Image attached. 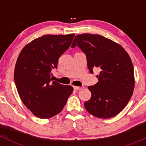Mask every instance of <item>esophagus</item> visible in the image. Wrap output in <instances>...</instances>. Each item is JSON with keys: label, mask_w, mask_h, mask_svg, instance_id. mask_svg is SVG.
I'll use <instances>...</instances> for the list:
<instances>
[{"label": "esophagus", "mask_w": 146, "mask_h": 146, "mask_svg": "<svg viewBox=\"0 0 146 146\" xmlns=\"http://www.w3.org/2000/svg\"><path fill=\"white\" fill-rule=\"evenodd\" d=\"M82 88V87H80V86H73V88H74V90H80V89H81Z\"/></svg>", "instance_id": "1"}]
</instances>
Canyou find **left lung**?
Instances as JSON below:
<instances>
[{
  "instance_id": "8db88e82",
  "label": "left lung",
  "mask_w": 146,
  "mask_h": 146,
  "mask_svg": "<svg viewBox=\"0 0 146 146\" xmlns=\"http://www.w3.org/2000/svg\"><path fill=\"white\" fill-rule=\"evenodd\" d=\"M78 46L86 56L90 73L98 68V82L89 86L91 98L84 102L88 113L99 118L115 117L125 108L135 87L134 68L121 45L100 35H77L71 47Z\"/></svg>"
}]
</instances>
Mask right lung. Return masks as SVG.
I'll return each mask as SVG.
<instances>
[{"instance_id":"obj_1","label":"right lung","mask_w":146,"mask_h":146,"mask_svg":"<svg viewBox=\"0 0 146 146\" xmlns=\"http://www.w3.org/2000/svg\"><path fill=\"white\" fill-rule=\"evenodd\" d=\"M75 34L45 35L23 48L16 61L14 82L25 106L35 116L48 119L62 111L73 86L53 81L51 71L71 46Z\"/></svg>"}]
</instances>
